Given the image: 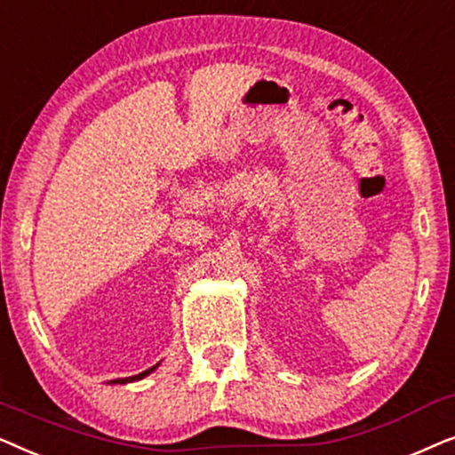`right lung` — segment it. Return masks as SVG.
Listing matches in <instances>:
<instances>
[{
	"label": "right lung",
	"mask_w": 455,
	"mask_h": 455,
	"mask_svg": "<svg viewBox=\"0 0 455 455\" xmlns=\"http://www.w3.org/2000/svg\"><path fill=\"white\" fill-rule=\"evenodd\" d=\"M157 366L159 364H155V366H151V369H148V371H142L140 372V375H134V377H126V379H114V381H109V383H120V385H124V383H132V381H139V379H142V377H147V375H151V372L155 371V369H157Z\"/></svg>",
	"instance_id": "1"
}]
</instances>
